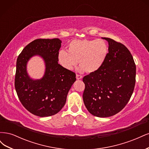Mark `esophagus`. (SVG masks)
I'll use <instances>...</instances> for the list:
<instances>
[{
	"instance_id": "obj_1",
	"label": "esophagus",
	"mask_w": 149,
	"mask_h": 149,
	"mask_svg": "<svg viewBox=\"0 0 149 149\" xmlns=\"http://www.w3.org/2000/svg\"><path fill=\"white\" fill-rule=\"evenodd\" d=\"M83 78V76L81 75H79V74H76V79H81Z\"/></svg>"
}]
</instances>
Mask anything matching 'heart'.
I'll use <instances>...</instances> for the list:
<instances>
[{
	"instance_id": "b5f03b06",
	"label": "heart",
	"mask_w": 149,
	"mask_h": 149,
	"mask_svg": "<svg viewBox=\"0 0 149 149\" xmlns=\"http://www.w3.org/2000/svg\"><path fill=\"white\" fill-rule=\"evenodd\" d=\"M108 46L105 41L97 40H74L68 45V52L61 49L58 53V61L68 70L77 65L80 70L90 73L103 65L108 55Z\"/></svg>"
}]
</instances>
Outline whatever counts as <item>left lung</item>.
Listing matches in <instances>:
<instances>
[{
  "label": "left lung",
  "mask_w": 149,
  "mask_h": 149,
  "mask_svg": "<svg viewBox=\"0 0 149 149\" xmlns=\"http://www.w3.org/2000/svg\"><path fill=\"white\" fill-rule=\"evenodd\" d=\"M102 38L109 44L108 55L100 69L83 78V98L92 115L107 118L118 113L129 102L136 83V66L123 44Z\"/></svg>",
  "instance_id": "obj_1"
}]
</instances>
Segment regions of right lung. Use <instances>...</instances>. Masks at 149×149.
Instances as JSON below:
<instances>
[{"label": "right lung", "instance_id": "obj_1", "mask_svg": "<svg viewBox=\"0 0 149 149\" xmlns=\"http://www.w3.org/2000/svg\"><path fill=\"white\" fill-rule=\"evenodd\" d=\"M61 43L59 38L35 40L24 48L17 60V96L26 110L42 118L55 115L62 109L76 79L74 72L58 64ZM34 56L41 57L46 66L44 75L38 80L31 79L26 70L28 61Z\"/></svg>", "mask_w": 149, "mask_h": 149}]
</instances>
